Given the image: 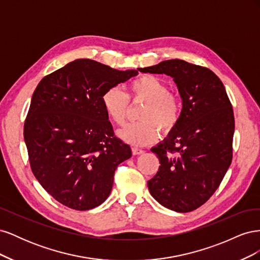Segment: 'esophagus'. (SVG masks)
<instances>
[{
    "mask_svg": "<svg viewBox=\"0 0 260 260\" xmlns=\"http://www.w3.org/2000/svg\"><path fill=\"white\" fill-rule=\"evenodd\" d=\"M131 151H132L133 155H141V154L144 153V151H143L142 148H139V147H136V146H133L131 148Z\"/></svg>",
    "mask_w": 260,
    "mask_h": 260,
    "instance_id": "esophagus-1",
    "label": "esophagus"
}]
</instances>
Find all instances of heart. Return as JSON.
I'll list each match as a JSON object with an SVG mask.
<instances>
[{"instance_id": "1", "label": "heart", "mask_w": 260, "mask_h": 260, "mask_svg": "<svg viewBox=\"0 0 260 260\" xmlns=\"http://www.w3.org/2000/svg\"><path fill=\"white\" fill-rule=\"evenodd\" d=\"M129 100L145 104L139 112L141 121L129 123L118 131V137L124 142L139 146L155 143L159 138V128L168 133L180 121L182 107L179 99L169 93L168 85L155 76L143 75L130 81L128 94L116 85L102 93V106L116 125H122L127 119Z\"/></svg>"}]
</instances>
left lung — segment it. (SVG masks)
<instances>
[{"label": "left lung", "mask_w": 260, "mask_h": 260, "mask_svg": "<svg viewBox=\"0 0 260 260\" xmlns=\"http://www.w3.org/2000/svg\"><path fill=\"white\" fill-rule=\"evenodd\" d=\"M139 70L172 77L182 99L177 127L151 149L160 166L148 180V190L168 209L192 211L210 199L231 165V102L221 80L206 67L169 59Z\"/></svg>", "instance_id": "8db88e82"}]
</instances>
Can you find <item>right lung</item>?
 Here are the masks:
<instances>
[{"mask_svg": "<svg viewBox=\"0 0 260 260\" xmlns=\"http://www.w3.org/2000/svg\"><path fill=\"white\" fill-rule=\"evenodd\" d=\"M138 70L121 72L82 58L39 82L23 138L35 177L62 205L76 210L101 205L112 191L118 165L131 157L130 146L115 137L101 96Z\"/></svg>", "mask_w": 260, "mask_h": 260, "instance_id": "1", "label": "right lung"}]
</instances>
